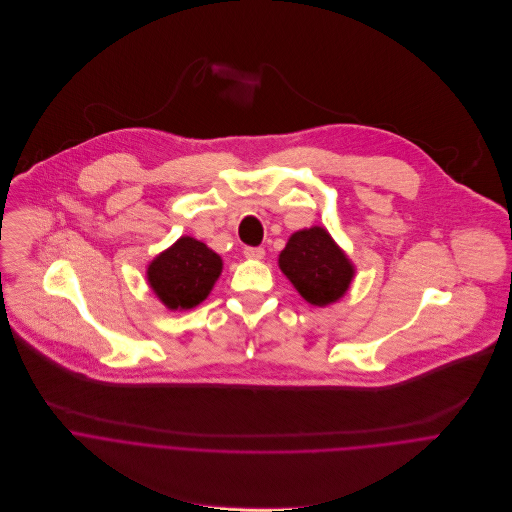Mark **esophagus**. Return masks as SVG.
Listing matches in <instances>:
<instances>
[{
    "mask_svg": "<svg viewBox=\"0 0 512 512\" xmlns=\"http://www.w3.org/2000/svg\"><path fill=\"white\" fill-rule=\"evenodd\" d=\"M264 248H260V246H256V248H252V246H246L244 248V256L248 258V260H262L264 258Z\"/></svg>",
    "mask_w": 512,
    "mask_h": 512,
    "instance_id": "1",
    "label": "esophagus"
}]
</instances>
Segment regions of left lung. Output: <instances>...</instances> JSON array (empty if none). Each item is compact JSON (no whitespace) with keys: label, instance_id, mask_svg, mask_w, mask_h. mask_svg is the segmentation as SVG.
Instances as JSON below:
<instances>
[{"label":"left lung","instance_id":"left-lung-1","mask_svg":"<svg viewBox=\"0 0 512 512\" xmlns=\"http://www.w3.org/2000/svg\"><path fill=\"white\" fill-rule=\"evenodd\" d=\"M278 266L298 294L315 306L337 302L355 276L351 260L321 226L294 232L278 256Z\"/></svg>","mask_w":512,"mask_h":512}]
</instances>
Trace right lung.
Wrapping results in <instances>:
<instances>
[{
	"label": "right lung",
	"instance_id": "1",
	"mask_svg": "<svg viewBox=\"0 0 512 512\" xmlns=\"http://www.w3.org/2000/svg\"><path fill=\"white\" fill-rule=\"evenodd\" d=\"M220 274L222 258L191 236H181L147 268L149 286L169 311H187L206 300Z\"/></svg>",
	"mask_w": 512,
	"mask_h": 512
}]
</instances>
